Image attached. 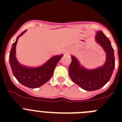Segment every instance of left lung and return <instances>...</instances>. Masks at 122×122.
Wrapping results in <instances>:
<instances>
[{
    "label": "left lung",
    "mask_w": 122,
    "mask_h": 122,
    "mask_svg": "<svg viewBox=\"0 0 122 122\" xmlns=\"http://www.w3.org/2000/svg\"><path fill=\"white\" fill-rule=\"evenodd\" d=\"M96 41L106 53V62L103 66L93 70H87L81 66L76 57L71 56V63L69 66V75L74 83L87 91L98 90L111 78L115 68L114 51L108 38L99 31Z\"/></svg>",
    "instance_id": "left-lung-1"
}]
</instances>
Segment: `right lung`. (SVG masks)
Listing matches in <instances>:
<instances>
[{"label": "right lung", "mask_w": 122, "mask_h": 122, "mask_svg": "<svg viewBox=\"0 0 122 122\" xmlns=\"http://www.w3.org/2000/svg\"><path fill=\"white\" fill-rule=\"evenodd\" d=\"M26 30H25L16 39L12 44L9 54L10 63L12 73L19 82L29 88H37L50 80L53 75L54 70L63 55L54 56L51 57L45 64L38 67H27L19 63L16 57V47L19 37Z\"/></svg>", "instance_id": "obj_1"}]
</instances>
